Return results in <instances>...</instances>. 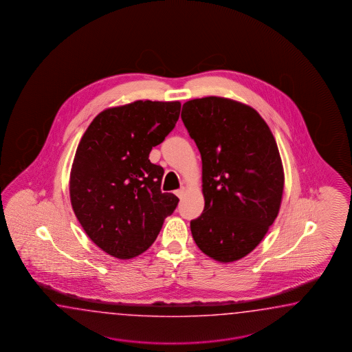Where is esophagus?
<instances>
[{
  "label": "esophagus",
  "instance_id": "1",
  "mask_svg": "<svg viewBox=\"0 0 352 352\" xmlns=\"http://www.w3.org/2000/svg\"><path fill=\"white\" fill-rule=\"evenodd\" d=\"M184 193H186V188H180L178 190H175V195H178L179 198H182V197L184 195Z\"/></svg>",
  "mask_w": 352,
  "mask_h": 352
}]
</instances>
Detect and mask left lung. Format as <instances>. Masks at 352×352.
I'll list each match as a JSON object with an SVG mask.
<instances>
[{"label":"left lung","mask_w":352,"mask_h":352,"mask_svg":"<svg viewBox=\"0 0 352 352\" xmlns=\"http://www.w3.org/2000/svg\"><path fill=\"white\" fill-rule=\"evenodd\" d=\"M182 120L202 157L204 210L190 221L193 240L207 256L234 263L261 243L280 210L276 141L256 109L231 98L187 101Z\"/></svg>","instance_id":"obj_1"}]
</instances>
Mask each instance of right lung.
<instances>
[{"label": "right lung", "mask_w": 352, "mask_h": 352, "mask_svg": "<svg viewBox=\"0 0 352 352\" xmlns=\"http://www.w3.org/2000/svg\"><path fill=\"white\" fill-rule=\"evenodd\" d=\"M179 113V101L109 107L79 141L69 178L72 208L88 237L113 258L148 250L179 202L162 193L164 169L148 160Z\"/></svg>", "instance_id": "1"}]
</instances>
